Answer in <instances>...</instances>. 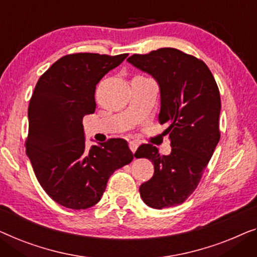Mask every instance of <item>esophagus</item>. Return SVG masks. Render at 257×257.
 Returning a JSON list of instances; mask_svg holds the SVG:
<instances>
[{"label": "esophagus", "instance_id": "1", "mask_svg": "<svg viewBox=\"0 0 257 257\" xmlns=\"http://www.w3.org/2000/svg\"><path fill=\"white\" fill-rule=\"evenodd\" d=\"M129 148H130V150H132V153L135 154L137 148H139V144H137V142H134V141H132V142H129Z\"/></svg>", "mask_w": 257, "mask_h": 257}]
</instances>
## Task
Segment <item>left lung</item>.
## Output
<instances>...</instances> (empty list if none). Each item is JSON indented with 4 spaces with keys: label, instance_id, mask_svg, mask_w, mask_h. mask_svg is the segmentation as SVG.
I'll return each mask as SVG.
<instances>
[{
    "label": "left lung",
    "instance_id": "left-lung-1",
    "mask_svg": "<svg viewBox=\"0 0 257 257\" xmlns=\"http://www.w3.org/2000/svg\"><path fill=\"white\" fill-rule=\"evenodd\" d=\"M127 61L157 81L161 93L158 120L166 124L171 153L143 144L136 158L153 162V178L140 186L142 200L162 209L183 204L199 184L220 140L219 88L204 61L177 49L163 48Z\"/></svg>",
    "mask_w": 257,
    "mask_h": 257
}]
</instances>
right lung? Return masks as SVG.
<instances>
[{
	"label": "right lung",
	"mask_w": 257,
	"mask_h": 257,
	"mask_svg": "<svg viewBox=\"0 0 257 257\" xmlns=\"http://www.w3.org/2000/svg\"><path fill=\"white\" fill-rule=\"evenodd\" d=\"M128 53H75L57 60L39 78L29 103L27 155L39 184L64 207L99 202L115 170L134 160L127 141L113 139L86 149L82 117L95 111V87Z\"/></svg>",
	"instance_id": "right-lung-1"
}]
</instances>
